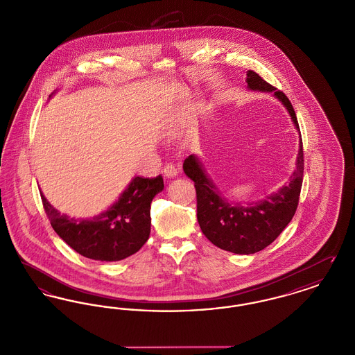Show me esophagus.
<instances>
[{"label": "esophagus", "instance_id": "1", "mask_svg": "<svg viewBox=\"0 0 355 355\" xmlns=\"http://www.w3.org/2000/svg\"><path fill=\"white\" fill-rule=\"evenodd\" d=\"M177 173H178L177 168L173 164H166L164 166V174H165L166 178H174L177 175Z\"/></svg>", "mask_w": 355, "mask_h": 355}]
</instances>
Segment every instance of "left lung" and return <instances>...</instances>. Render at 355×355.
Masks as SVG:
<instances>
[{
  "instance_id": "8db88e82",
  "label": "left lung",
  "mask_w": 355,
  "mask_h": 355,
  "mask_svg": "<svg viewBox=\"0 0 355 355\" xmlns=\"http://www.w3.org/2000/svg\"><path fill=\"white\" fill-rule=\"evenodd\" d=\"M246 76L248 87L274 93L286 106L295 128L300 129L294 107L286 94L266 83L254 70H249ZM304 165L301 138L297 169L286 185L261 202L242 206L241 203L232 205L222 198L217 187L205 174L198 159L194 155H189L184 162V171L194 181L197 220L205 236L217 248L232 253L254 254L263 250L282 233L295 214L304 180Z\"/></svg>"
}]
</instances>
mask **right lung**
I'll return each instance as SVG.
<instances>
[{"label":"right lung","instance_id":"add662e5","mask_svg":"<svg viewBox=\"0 0 355 355\" xmlns=\"http://www.w3.org/2000/svg\"><path fill=\"white\" fill-rule=\"evenodd\" d=\"M164 180L135 177L107 211L93 220L61 214L41 193L51 227L69 246L86 258L114 262L137 253L150 236V203L162 191Z\"/></svg>","mask_w":355,"mask_h":355}]
</instances>
